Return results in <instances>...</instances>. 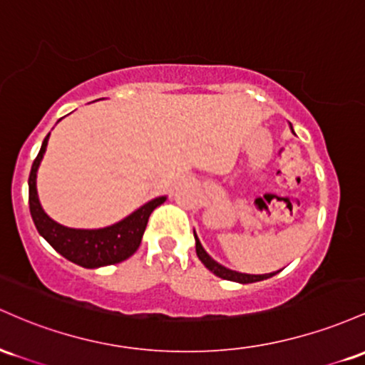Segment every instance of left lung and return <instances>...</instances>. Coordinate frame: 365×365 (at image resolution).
Here are the masks:
<instances>
[{"instance_id":"1","label":"left lung","mask_w":365,"mask_h":365,"mask_svg":"<svg viewBox=\"0 0 365 365\" xmlns=\"http://www.w3.org/2000/svg\"><path fill=\"white\" fill-rule=\"evenodd\" d=\"M289 128H292V125H289ZM292 130H293V128H292ZM193 235H195V241H196V255H198V259L202 260V264L205 265V267H207L210 272H214L217 277H222V279H227V281L241 282V284H248V282L269 279V277L276 276V274L279 272L277 271V272H271V274H245V272L231 271V269L224 267L222 264H219V262H215L214 259H212V257L205 252V248L202 247V243H200L198 236H196L195 231H193Z\"/></svg>"}]
</instances>
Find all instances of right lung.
<instances>
[{"label":"right lung","instance_id":"1","mask_svg":"<svg viewBox=\"0 0 365 365\" xmlns=\"http://www.w3.org/2000/svg\"><path fill=\"white\" fill-rule=\"evenodd\" d=\"M50 134L44 138L41 150L32 163L29 175V208L38 232L51 245L61 257L86 269H98L105 265L118 264L129 259L141 245L146 224L151 212L167 200V196H157L124 217L112 226L100 229H73L61 226L43 210L38 196V169L46 151Z\"/></svg>","mask_w":365,"mask_h":365}]
</instances>
